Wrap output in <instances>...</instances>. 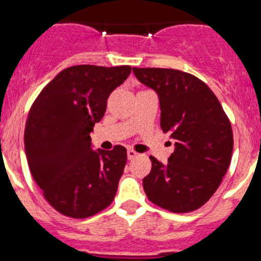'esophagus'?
I'll list each match as a JSON object with an SVG mask.
<instances>
[{
	"label": "esophagus",
	"mask_w": 261,
	"mask_h": 261,
	"mask_svg": "<svg viewBox=\"0 0 261 261\" xmlns=\"http://www.w3.org/2000/svg\"><path fill=\"white\" fill-rule=\"evenodd\" d=\"M138 155H139V154L136 153L135 150H133V149H128V150H127V158L130 159V161H131V159L136 158V156H138Z\"/></svg>",
	"instance_id": "obj_1"
}]
</instances>
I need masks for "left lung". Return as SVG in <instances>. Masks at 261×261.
Here are the masks:
<instances>
[{
    "instance_id": "obj_1",
    "label": "left lung",
    "mask_w": 261,
    "mask_h": 261,
    "mask_svg": "<svg viewBox=\"0 0 261 261\" xmlns=\"http://www.w3.org/2000/svg\"><path fill=\"white\" fill-rule=\"evenodd\" d=\"M133 71L155 90L162 130L176 140L166 166L150 156L144 191L151 203L172 213L196 211L213 196L231 163V122L216 94L194 75L154 67Z\"/></svg>"
}]
</instances>
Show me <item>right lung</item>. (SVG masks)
<instances>
[{
  "label": "right lung",
  "mask_w": 261,
  "mask_h": 261,
  "mask_svg": "<svg viewBox=\"0 0 261 261\" xmlns=\"http://www.w3.org/2000/svg\"><path fill=\"white\" fill-rule=\"evenodd\" d=\"M130 66L77 65L62 70L33 103L24 144L30 172L45 200L71 218H88L113 201L126 149H92L90 133Z\"/></svg>",
  "instance_id": "right-lung-1"
}]
</instances>
